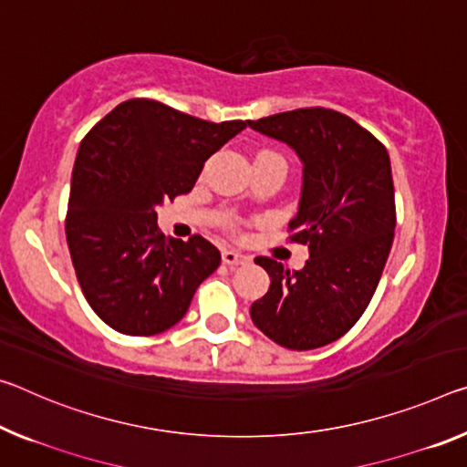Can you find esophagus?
I'll list each match as a JSON object with an SVG mask.
<instances>
[{"label":"esophagus","instance_id":"obj_1","mask_svg":"<svg viewBox=\"0 0 467 467\" xmlns=\"http://www.w3.org/2000/svg\"><path fill=\"white\" fill-rule=\"evenodd\" d=\"M222 262H224L226 265H239V264L249 262V255L241 254V251H236V249H224L222 251Z\"/></svg>","mask_w":467,"mask_h":467}]
</instances>
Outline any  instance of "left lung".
<instances>
[{"label":"left lung","instance_id":"left-lung-1","mask_svg":"<svg viewBox=\"0 0 467 467\" xmlns=\"http://www.w3.org/2000/svg\"><path fill=\"white\" fill-rule=\"evenodd\" d=\"M247 124L301 160V197L288 239L309 249L297 272L257 257L270 288L254 301L251 320L280 347L317 349L359 320L382 276L395 236L389 151L335 109L301 108Z\"/></svg>","mask_w":467,"mask_h":467}]
</instances>
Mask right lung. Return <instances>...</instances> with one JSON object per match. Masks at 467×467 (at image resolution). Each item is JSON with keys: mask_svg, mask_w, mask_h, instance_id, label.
Instances as JSON below:
<instances>
[{"mask_svg": "<svg viewBox=\"0 0 467 467\" xmlns=\"http://www.w3.org/2000/svg\"><path fill=\"white\" fill-rule=\"evenodd\" d=\"M247 127L129 99L87 132L72 170L66 241L88 306L109 328L151 337L182 320L220 265L203 236L158 231V205L189 193L205 160Z\"/></svg>", "mask_w": 467, "mask_h": 467, "instance_id": "add662e5", "label": "right lung"}]
</instances>
